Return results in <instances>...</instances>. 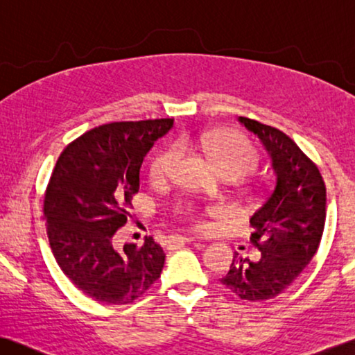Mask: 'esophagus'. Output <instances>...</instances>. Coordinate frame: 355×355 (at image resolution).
I'll use <instances>...</instances> for the list:
<instances>
[{
  "label": "esophagus",
  "mask_w": 355,
  "mask_h": 355,
  "mask_svg": "<svg viewBox=\"0 0 355 355\" xmlns=\"http://www.w3.org/2000/svg\"><path fill=\"white\" fill-rule=\"evenodd\" d=\"M193 241H196L194 237H177L172 240V243L175 245H184V243H193Z\"/></svg>",
  "instance_id": "obj_1"
}]
</instances>
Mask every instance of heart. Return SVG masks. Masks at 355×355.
<instances>
[{"mask_svg":"<svg viewBox=\"0 0 355 355\" xmlns=\"http://www.w3.org/2000/svg\"><path fill=\"white\" fill-rule=\"evenodd\" d=\"M200 145L223 177H241L257 164L256 147L239 132L226 131L215 136L202 137ZM178 159V147L161 150L151 162V175L157 180L168 177L175 168Z\"/></svg>","mask_w":355,"mask_h":355,"instance_id":"heart-1","label":"heart"}]
</instances>
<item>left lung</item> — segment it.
I'll list each match as a JSON object with an SVG mask.
<instances>
[{
    "instance_id": "obj_1",
    "label": "left lung",
    "mask_w": 355,
    "mask_h": 355,
    "mask_svg": "<svg viewBox=\"0 0 355 355\" xmlns=\"http://www.w3.org/2000/svg\"><path fill=\"white\" fill-rule=\"evenodd\" d=\"M261 139L272 157L275 183L250 218L251 243L261 259L251 262L235 252L221 283L250 302L268 300L294 283L319 248L325 224V184L316 164L277 128L239 116Z\"/></svg>"
}]
</instances>
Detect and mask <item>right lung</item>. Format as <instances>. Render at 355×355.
I'll use <instances>...</instances> for the list:
<instances>
[{"instance_id":"right-lung-1","label":"right lung","mask_w":355,"mask_h":355,"mask_svg":"<svg viewBox=\"0 0 355 355\" xmlns=\"http://www.w3.org/2000/svg\"><path fill=\"white\" fill-rule=\"evenodd\" d=\"M173 126L172 118L109 123L63 150L47 184L44 219L60 268L83 294L107 305L142 297L161 277L166 254L153 239L116 250L144 157Z\"/></svg>"}]
</instances>
